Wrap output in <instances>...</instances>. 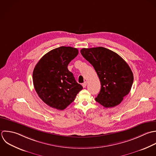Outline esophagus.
Segmentation results:
<instances>
[{"mask_svg":"<svg viewBox=\"0 0 156 156\" xmlns=\"http://www.w3.org/2000/svg\"><path fill=\"white\" fill-rule=\"evenodd\" d=\"M86 85H87V82H86V81L84 82V83H83V84H82V86H83V87L84 88L86 87Z\"/></svg>","mask_w":156,"mask_h":156,"instance_id":"obj_1","label":"esophagus"}]
</instances>
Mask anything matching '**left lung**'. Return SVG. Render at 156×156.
Returning <instances> with one entry per match:
<instances>
[{
	"label": "left lung",
	"instance_id": "8db88e82",
	"mask_svg": "<svg viewBox=\"0 0 156 156\" xmlns=\"http://www.w3.org/2000/svg\"><path fill=\"white\" fill-rule=\"evenodd\" d=\"M80 51L94 67L101 82L96 101L105 108L119 105L129 93L134 81L128 64L117 53L105 47L84 48Z\"/></svg>",
	"mask_w": 156,
	"mask_h": 156
}]
</instances>
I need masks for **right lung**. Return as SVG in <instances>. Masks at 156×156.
<instances>
[{
    "mask_svg": "<svg viewBox=\"0 0 156 156\" xmlns=\"http://www.w3.org/2000/svg\"><path fill=\"white\" fill-rule=\"evenodd\" d=\"M78 54L76 48L59 47L44 55L36 65L33 85L39 98L48 106L64 110L83 89L67 68Z\"/></svg>",
    "mask_w": 156,
    "mask_h": 156,
    "instance_id": "add662e5",
    "label": "right lung"
}]
</instances>
